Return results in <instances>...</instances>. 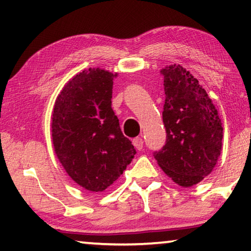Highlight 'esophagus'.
Masks as SVG:
<instances>
[{"instance_id":"esophagus-1","label":"esophagus","mask_w":251,"mask_h":251,"mask_svg":"<svg viewBox=\"0 0 251 251\" xmlns=\"http://www.w3.org/2000/svg\"><path fill=\"white\" fill-rule=\"evenodd\" d=\"M133 145L135 146L136 150L141 151L143 148V145H144V141L142 137H136L133 139Z\"/></svg>"}]
</instances>
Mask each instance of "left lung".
Masks as SVG:
<instances>
[{"label": "left lung", "instance_id": "1", "mask_svg": "<svg viewBox=\"0 0 251 251\" xmlns=\"http://www.w3.org/2000/svg\"><path fill=\"white\" fill-rule=\"evenodd\" d=\"M164 75L163 122L167 139L154 152L163 172L181 187H192L209 175L223 148V126L212 100L179 64L160 70Z\"/></svg>", "mask_w": 251, "mask_h": 251}]
</instances>
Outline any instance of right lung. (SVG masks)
<instances>
[{"label": "right lung", "mask_w": 251, "mask_h": 251, "mask_svg": "<svg viewBox=\"0 0 251 251\" xmlns=\"http://www.w3.org/2000/svg\"><path fill=\"white\" fill-rule=\"evenodd\" d=\"M116 76L100 67L77 73L59 92L52 112L59 163L76 184L93 193L113 185L136 154L112 108Z\"/></svg>", "instance_id": "right-lung-1"}]
</instances>
